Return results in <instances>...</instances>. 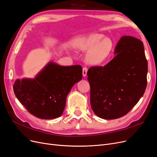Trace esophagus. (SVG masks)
<instances>
[{
    "mask_svg": "<svg viewBox=\"0 0 157 157\" xmlns=\"http://www.w3.org/2000/svg\"><path fill=\"white\" fill-rule=\"evenodd\" d=\"M87 72H88V68L86 67H84L82 69V75L83 77H86L87 75Z\"/></svg>",
    "mask_w": 157,
    "mask_h": 157,
    "instance_id": "34e87169",
    "label": "esophagus"
}]
</instances>
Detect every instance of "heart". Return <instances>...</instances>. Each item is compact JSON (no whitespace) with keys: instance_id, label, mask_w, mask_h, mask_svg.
<instances>
[{"instance_id":"b5f03b06","label":"heart","mask_w":157,"mask_h":157,"mask_svg":"<svg viewBox=\"0 0 157 157\" xmlns=\"http://www.w3.org/2000/svg\"><path fill=\"white\" fill-rule=\"evenodd\" d=\"M74 46L80 51H89L86 54V62L91 65L104 62L111 55L113 48L112 40L101 34H94L81 38L75 41Z\"/></svg>"}]
</instances>
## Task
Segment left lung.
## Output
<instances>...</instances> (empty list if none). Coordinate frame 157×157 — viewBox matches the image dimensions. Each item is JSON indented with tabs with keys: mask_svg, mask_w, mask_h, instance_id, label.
<instances>
[{
	"mask_svg": "<svg viewBox=\"0 0 157 157\" xmlns=\"http://www.w3.org/2000/svg\"><path fill=\"white\" fill-rule=\"evenodd\" d=\"M115 54L106 66L91 67L87 73L91 107L105 120L126 115L143 96L147 86V61L143 42L132 36H122Z\"/></svg>",
	"mask_w": 157,
	"mask_h": 157,
	"instance_id": "1",
	"label": "left lung"
}]
</instances>
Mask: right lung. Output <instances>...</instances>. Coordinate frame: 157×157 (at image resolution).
I'll use <instances>...</instances> for the list:
<instances>
[{
    "label": "right lung",
    "instance_id": "obj_1",
    "mask_svg": "<svg viewBox=\"0 0 157 157\" xmlns=\"http://www.w3.org/2000/svg\"><path fill=\"white\" fill-rule=\"evenodd\" d=\"M82 78L80 65L62 66L50 62L34 78L17 79L13 91L31 114L50 120L62 116L73 86Z\"/></svg>",
    "mask_w": 157,
    "mask_h": 157
}]
</instances>
